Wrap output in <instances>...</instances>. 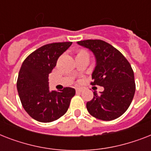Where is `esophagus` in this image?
<instances>
[{
	"instance_id": "esophagus-1",
	"label": "esophagus",
	"mask_w": 151,
	"mask_h": 151,
	"mask_svg": "<svg viewBox=\"0 0 151 151\" xmlns=\"http://www.w3.org/2000/svg\"><path fill=\"white\" fill-rule=\"evenodd\" d=\"M83 91V89L81 88H76V92H81Z\"/></svg>"
}]
</instances>
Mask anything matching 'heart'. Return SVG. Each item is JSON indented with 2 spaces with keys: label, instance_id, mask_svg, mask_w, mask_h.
<instances>
[{
  "label": "heart",
  "instance_id": "b5f03b06",
  "mask_svg": "<svg viewBox=\"0 0 151 151\" xmlns=\"http://www.w3.org/2000/svg\"><path fill=\"white\" fill-rule=\"evenodd\" d=\"M79 52H86V51H85V50H81Z\"/></svg>",
  "mask_w": 151,
  "mask_h": 151
}]
</instances>
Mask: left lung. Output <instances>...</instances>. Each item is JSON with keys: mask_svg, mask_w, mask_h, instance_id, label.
<instances>
[{"mask_svg": "<svg viewBox=\"0 0 151 151\" xmlns=\"http://www.w3.org/2000/svg\"><path fill=\"white\" fill-rule=\"evenodd\" d=\"M78 44L89 48L96 58L91 85L104 88L99 95L93 92L92 99L86 103L88 111L97 119H116L128 110L136 92L131 65L122 52L104 41L85 40Z\"/></svg>", "mask_w": 151, "mask_h": 151, "instance_id": "1", "label": "left lung"}]
</instances>
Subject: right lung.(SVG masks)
Returning a JSON list of instances; mask_svg holds the SVG:
<instances>
[{"label": "right lung", "instance_id": "obj_1", "mask_svg": "<svg viewBox=\"0 0 151 151\" xmlns=\"http://www.w3.org/2000/svg\"><path fill=\"white\" fill-rule=\"evenodd\" d=\"M72 42L47 44L25 59L19 72L17 90L22 107L40 122H52L66 114L75 89L64 88L59 92L48 87V74L56 66L59 57Z\"/></svg>", "mask_w": 151, "mask_h": 151}]
</instances>
